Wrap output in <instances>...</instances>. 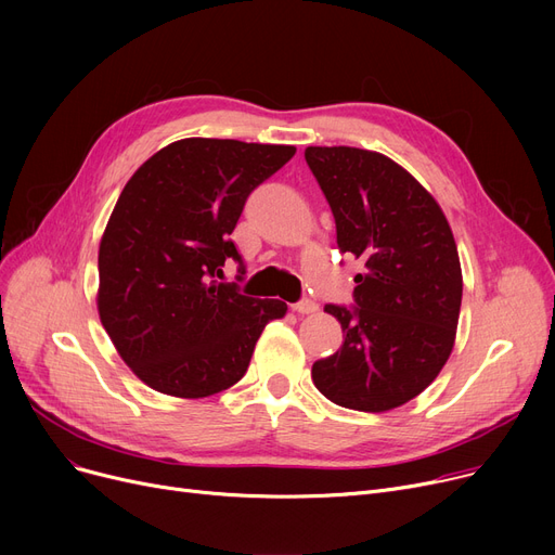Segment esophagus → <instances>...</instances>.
I'll list each match as a JSON object with an SVG mask.
<instances>
[{
    "instance_id": "esophagus-1",
    "label": "esophagus",
    "mask_w": 555,
    "mask_h": 555,
    "mask_svg": "<svg viewBox=\"0 0 555 555\" xmlns=\"http://www.w3.org/2000/svg\"><path fill=\"white\" fill-rule=\"evenodd\" d=\"M293 308H295V312H297V314H314V312L319 310V306H317L314 301H310V299H304V301L295 304Z\"/></svg>"
}]
</instances>
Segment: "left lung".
<instances>
[{
    "mask_svg": "<svg viewBox=\"0 0 555 555\" xmlns=\"http://www.w3.org/2000/svg\"><path fill=\"white\" fill-rule=\"evenodd\" d=\"M306 162L337 224L339 251L364 260L351 312L326 306L344 344L312 364L331 402L383 414L423 393L446 366L463 276L450 222L410 170L383 153L308 145Z\"/></svg>",
    "mask_w": 555,
    "mask_h": 555,
    "instance_id": "1",
    "label": "left lung"
}]
</instances>
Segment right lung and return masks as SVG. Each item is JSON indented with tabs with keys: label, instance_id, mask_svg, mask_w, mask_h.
I'll use <instances>...</instances> for the list:
<instances>
[{
	"label": "right lung",
	"instance_id": "1",
	"mask_svg": "<svg viewBox=\"0 0 555 555\" xmlns=\"http://www.w3.org/2000/svg\"><path fill=\"white\" fill-rule=\"evenodd\" d=\"M295 145L189 137L145 159L99 245L96 308L116 353L143 385L207 398L236 385L254 346L287 306L220 283L241 260L231 231L247 195Z\"/></svg>",
	"mask_w": 555,
	"mask_h": 555
}]
</instances>
